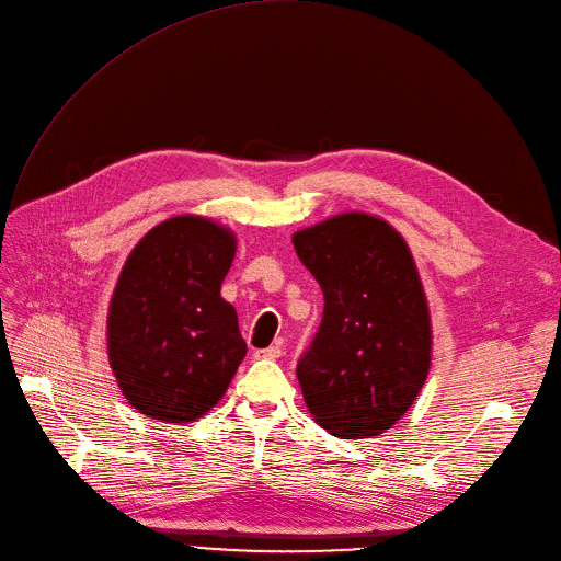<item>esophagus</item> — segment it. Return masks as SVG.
Returning <instances> with one entry per match:
<instances>
[{
	"label": "esophagus",
	"instance_id": "esophagus-1",
	"mask_svg": "<svg viewBox=\"0 0 561 561\" xmlns=\"http://www.w3.org/2000/svg\"><path fill=\"white\" fill-rule=\"evenodd\" d=\"M282 356V347L279 345H271L266 350H256L254 352V358H268V360H275Z\"/></svg>",
	"mask_w": 561,
	"mask_h": 561
}]
</instances>
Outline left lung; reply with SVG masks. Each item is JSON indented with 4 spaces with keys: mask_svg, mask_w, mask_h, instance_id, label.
<instances>
[{
    "mask_svg": "<svg viewBox=\"0 0 561 561\" xmlns=\"http://www.w3.org/2000/svg\"><path fill=\"white\" fill-rule=\"evenodd\" d=\"M324 311L297 360L307 408L331 435L386 433L417 399L431 367V316L415 259L386 220L350 211L293 234Z\"/></svg>",
    "mask_w": 561,
    "mask_h": 561,
    "instance_id": "left-lung-1",
    "label": "left lung"
}]
</instances>
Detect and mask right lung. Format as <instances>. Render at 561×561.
<instances>
[{"mask_svg": "<svg viewBox=\"0 0 561 561\" xmlns=\"http://www.w3.org/2000/svg\"><path fill=\"white\" fill-rule=\"evenodd\" d=\"M234 234L203 216H173L122 268L107 311V356L135 410L169 424L203 417L226 394L248 347L220 297Z\"/></svg>", "mask_w": 561, "mask_h": 561, "instance_id": "right-lung-1", "label": "right lung"}]
</instances>
